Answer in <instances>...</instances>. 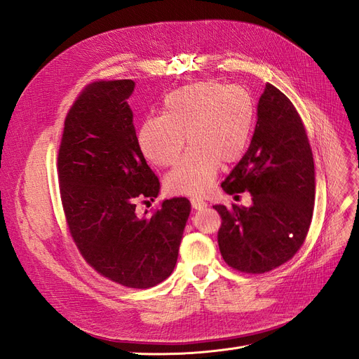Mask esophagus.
<instances>
[{
	"label": "esophagus",
	"mask_w": 359,
	"mask_h": 359,
	"mask_svg": "<svg viewBox=\"0 0 359 359\" xmlns=\"http://www.w3.org/2000/svg\"><path fill=\"white\" fill-rule=\"evenodd\" d=\"M190 202H191V206H193L194 210H203L205 206L208 205L205 201H202V199H199V198H191Z\"/></svg>",
	"instance_id": "esophagus-1"
}]
</instances>
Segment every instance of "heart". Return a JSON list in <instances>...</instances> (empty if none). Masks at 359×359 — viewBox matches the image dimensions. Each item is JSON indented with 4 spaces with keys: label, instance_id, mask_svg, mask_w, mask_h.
I'll use <instances>...</instances> for the list:
<instances>
[{
    "label": "heart",
    "instance_id": "obj_1",
    "mask_svg": "<svg viewBox=\"0 0 359 359\" xmlns=\"http://www.w3.org/2000/svg\"><path fill=\"white\" fill-rule=\"evenodd\" d=\"M255 116V102L243 86L199 81L163 97L161 116L144 119L137 142L153 165L169 168L187 137L190 148L166 177V186L172 193L198 196L210 189L222 163L232 165L243 157Z\"/></svg>",
    "mask_w": 359,
    "mask_h": 359
}]
</instances>
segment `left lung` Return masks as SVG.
Masks as SVG:
<instances>
[{
    "label": "left lung",
    "mask_w": 359,
    "mask_h": 359,
    "mask_svg": "<svg viewBox=\"0 0 359 359\" xmlns=\"http://www.w3.org/2000/svg\"><path fill=\"white\" fill-rule=\"evenodd\" d=\"M227 194L252 193V206L214 205L222 217L219 248L224 262L247 274L286 264L306 241L314 205V163L295 106L266 83L247 153L223 182Z\"/></svg>",
    "instance_id": "obj_1"
}]
</instances>
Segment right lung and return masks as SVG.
Listing matches in <instances>:
<instances>
[{
  "label": "right lung",
  "instance_id": "right-lung-1",
  "mask_svg": "<svg viewBox=\"0 0 359 359\" xmlns=\"http://www.w3.org/2000/svg\"><path fill=\"white\" fill-rule=\"evenodd\" d=\"M133 88L130 79L85 86L64 119L57 170L67 229L85 262L114 283L148 289L175 268L190 202L173 198L154 215H137L160 182L139 148L127 104Z\"/></svg>",
  "mask_w": 359,
  "mask_h": 359
}]
</instances>
